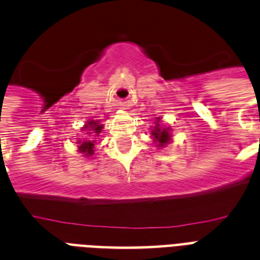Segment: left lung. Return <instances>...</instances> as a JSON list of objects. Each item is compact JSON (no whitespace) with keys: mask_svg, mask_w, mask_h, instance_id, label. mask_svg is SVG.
Returning <instances> with one entry per match:
<instances>
[{"mask_svg":"<svg viewBox=\"0 0 260 260\" xmlns=\"http://www.w3.org/2000/svg\"><path fill=\"white\" fill-rule=\"evenodd\" d=\"M151 139L157 148H164L172 141V128L164 125L161 117H155V125L151 128Z\"/></svg>","mask_w":260,"mask_h":260,"instance_id":"1","label":"left lung"}]
</instances>
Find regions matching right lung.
Segmentation results:
<instances>
[{"label":"right lung","instance_id":"right-lung-1","mask_svg":"<svg viewBox=\"0 0 260 260\" xmlns=\"http://www.w3.org/2000/svg\"><path fill=\"white\" fill-rule=\"evenodd\" d=\"M104 128V124H101L100 120H88L84 126L81 128V131L86 136L89 137H84V139H79L76 141L77 143V152H80L84 157H92L94 153V144H96V140L94 137L100 136L101 131ZM92 137L90 138V136Z\"/></svg>","mask_w":260,"mask_h":260}]
</instances>
